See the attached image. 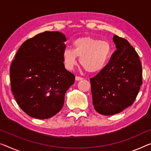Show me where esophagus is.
Listing matches in <instances>:
<instances>
[{
  "instance_id": "1",
  "label": "esophagus",
  "mask_w": 151,
  "mask_h": 151,
  "mask_svg": "<svg viewBox=\"0 0 151 151\" xmlns=\"http://www.w3.org/2000/svg\"><path fill=\"white\" fill-rule=\"evenodd\" d=\"M83 79V78H82V77H80V76H76V80H77V81L82 80Z\"/></svg>"
}]
</instances>
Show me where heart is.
<instances>
[{"mask_svg": "<svg viewBox=\"0 0 151 151\" xmlns=\"http://www.w3.org/2000/svg\"><path fill=\"white\" fill-rule=\"evenodd\" d=\"M111 53V46L107 41L99 40L90 37L78 38L73 42V49L66 48L63 52L65 67L72 70L80 63L88 72L94 73L103 69L107 64Z\"/></svg>", "mask_w": 151, "mask_h": 151, "instance_id": "heart-1", "label": "heart"}]
</instances>
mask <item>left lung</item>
<instances>
[{
  "instance_id": "left-lung-1",
  "label": "left lung",
  "mask_w": 151,
  "mask_h": 151,
  "mask_svg": "<svg viewBox=\"0 0 151 151\" xmlns=\"http://www.w3.org/2000/svg\"><path fill=\"white\" fill-rule=\"evenodd\" d=\"M117 50L100 72L90 79L92 103L104 115L122 112L134 103L142 84V63L127 40L114 35Z\"/></svg>"
}]
</instances>
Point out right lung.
<instances>
[{
    "label": "right lung",
    "instance_id": "right-lung-1",
    "mask_svg": "<svg viewBox=\"0 0 151 151\" xmlns=\"http://www.w3.org/2000/svg\"><path fill=\"white\" fill-rule=\"evenodd\" d=\"M63 34L46 31L25 40L10 68L11 91L19 107L36 119H48L63 106L75 76L65 68Z\"/></svg>",
    "mask_w": 151,
    "mask_h": 151
}]
</instances>
